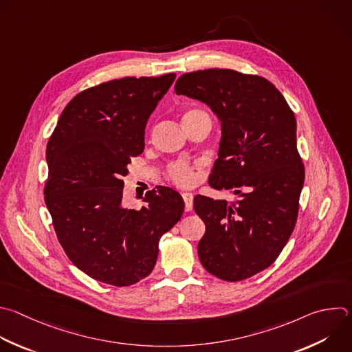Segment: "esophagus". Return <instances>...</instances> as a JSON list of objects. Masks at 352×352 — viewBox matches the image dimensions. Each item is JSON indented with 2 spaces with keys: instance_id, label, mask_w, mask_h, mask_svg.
Returning a JSON list of instances; mask_svg holds the SVG:
<instances>
[{
  "instance_id": "34e87169",
  "label": "esophagus",
  "mask_w": 352,
  "mask_h": 352,
  "mask_svg": "<svg viewBox=\"0 0 352 352\" xmlns=\"http://www.w3.org/2000/svg\"><path fill=\"white\" fill-rule=\"evenodd\" d=\"M182 199L185 201V210L190 211L193 207V195L190 192H184L182 193Z\"/></svg>"
}]
</instances>
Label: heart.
I'll return each instance as SVG.
<instances>
[{
  "instance_id": "obj_1",
  "label": "heart",
  "mask_w": 352,
  "mask_h": 352,
  "mask_svg": "<svg viewBox=\"0 0 352 352\" xmlns=\"http://www.w3.org/2000/svg\"><path fill=\"white\" fill-rule=\"evenodd\" d=\"M200 114H207V113L200 109H189L184 113L182 122L188 120V119H193V117L200 116ZM167 178L178 186H189L195 182L196 174L193 171V166L189 162L175 160V162L170 163L167 167Z\"/></svg>"
}]
</instances>
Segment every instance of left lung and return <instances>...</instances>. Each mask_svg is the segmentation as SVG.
Segmentation results:
<instances>
[{"mask_svg": "<svg viewBox=\"0 0 352 352\" xmlns=\"http://www.w3.org/2000/svg\"><path fill=\"white\" fill-rule=\"evenodd\" d=\"M175 94L206 103L221 122L218 159L208 184L232 201L197 195L206 232L197 253L211 275L238 282L268 268L294 229L304 185L296 117L267 78L230 69L182 74Z\"/></svg>", "mask_w": 352, "mask_h": 352, "instance_id": "8db88e82", "label": "left lung"}]
</instances>
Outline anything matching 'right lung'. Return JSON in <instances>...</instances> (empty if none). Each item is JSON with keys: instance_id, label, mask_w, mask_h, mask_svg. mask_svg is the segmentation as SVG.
<instances>
[{"instance_id": "right-lung-1", "label": "right lung", "mask_w": 352, "mask_h": 352, "mask_svg": "<svg viewBox=\"0 0 352 352\" xmlns=\"http://www.w3.org/2000/svg\"><path fill=\"white\" fill-rule=\"evenodd\" d=\"M175 80L124 77L77 94L47 145L45 204L70 261L95 280L130 286L146 278L159 241L184 212L167 186L146 192L140 210L123 206V177L145 148V127Z\"/></svg>"}]
</instances>
